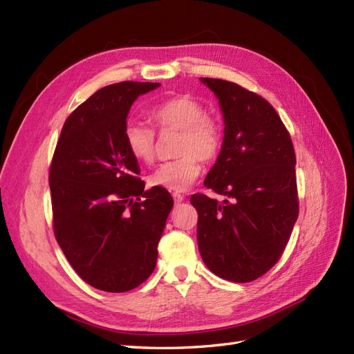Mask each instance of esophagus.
Returning <instances> with one entry per match:
<instances>
[{
	"mask_svg": "<svg viewBox=\"0 0 354 354\" xmlns=\"http://www.w3.org/2000/svg\"><path fill=\"white\" fill-rule=\"evenodd\" d=\"M173 198H174V202H176V203H180L181 201L185 199V196L181 195V194H178V192H174V194H173Z\"/></svg>",
	"mask_w": 354,
	"mask_h": 354,
	"instance_id": "esophagus-1",
	"label": "esophagus"
}]
</instances>
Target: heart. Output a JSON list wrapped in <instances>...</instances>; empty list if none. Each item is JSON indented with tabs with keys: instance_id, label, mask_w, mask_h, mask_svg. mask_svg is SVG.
<instances>
[{
	"instance_id": "b5f03b06",
	"label": "heart",
	"mask_w": 354,
	"mask_h": 354,
	"mask_svg": "<svg viewBox=\"0 0 354 354\" xmlns=\"http://www.w3.org/2000/svg\"><path fill=\"white\" fill-rule=\"evenodd\" d=\"M151 118L159 131L176 130L178 137L173 160L160 164L149 176L156 187L181 192L201 174V160L216 159L223 146L221 124L209 115L199 100L190 95H174L155 104ZM127 151L143 164H151L156 155V133L147 124L130 120L124 127Z\"/></svg>"
}]
</instances>
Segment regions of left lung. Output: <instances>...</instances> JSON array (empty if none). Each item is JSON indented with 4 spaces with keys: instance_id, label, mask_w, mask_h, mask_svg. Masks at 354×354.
Masks as SVG:
<instances>
[{
    "instance_id": "left-lung-1",
    "label": "left lung",
    "mask_w": 354,
    "mask_h": 354,
    "mask_svg": "<svg viewBox=\"0 0 354 354\" xmlns=\"http://www.w3.org/2000/svg\"><path fill=\"white\" fill-rule=\"evenodd\" d=\"M201 81L217 95L226 125L203 185L227 199L192 195L199 252L214 274L252 282L281 259L298 217L294 145L261 95L230 81Z\"/></svg>"
}]
</instances>
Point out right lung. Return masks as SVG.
<instances>
[{
    "label": "right lung",
    "mask_w": 354,
    "mask_h": 354,
    "mask_svg": "<svg viewBox=\"0 0 354 354\" xmlns=\"http://www.w3.org/2000/svg\"><path fill=\"white\" fill-rule=\"evenodd\" d=\"M158 82L124 81L95 91L62 128L50 167L53 229L84 282L127 292L152 274L174 201L164 187L145 190L124 127L138 95Z\"/></svg>",
    "instance_id": "right-lung-1"
}]
</instances>
